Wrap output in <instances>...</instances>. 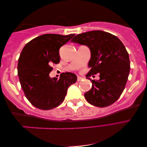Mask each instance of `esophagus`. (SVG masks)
<instances>
[{
  "instance_id": "1",
  "label": "esophagus",
  "mask_w": 147,
  "mask_h": 147,
  "mask_svg": "<svg viewBox=\"0 0 147 147\" xmlns=\"http://www.w3.org/2000/svg\"><path fill=\"white\" fill-rule=\"evenodd\" d=\"M83 78L82 77H79V76H78V81H81V80H83Z\"/></svg>"
}]
</instances>
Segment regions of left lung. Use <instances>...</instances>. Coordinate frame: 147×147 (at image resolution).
Wrapping results in <instances>:
<instances>
[{
  "label": "left lung",
  "instance_id": "1",
  "mask_svg": "<svg viewBox=\"0 0 147 147\" xmlns=\"http://www.w3.org/2000/svg\"><path fill=\"white\" fill-rule=\"evenodd\" d=\"M71 42L87 46L90 51L86 79L92 82L91 89L85 98L96 107L109 106L119 99L128 80L130 62L124 44L119 38L102 30H93L76 35ZM100 74V79L89 78Z\"/></svg>",
  "mask_w": 147,
  "mask_h": 147
}]
</instances>
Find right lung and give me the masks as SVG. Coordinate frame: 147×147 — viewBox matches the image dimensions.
I'll return each instance as SVG.
<instances>
[{"mask_svg": "<svg viewBox=\"0 0 147 147\" xmlns=\"http://www.w3.org/2000/svg\"><path fill=\"white\" fill-rule=\"evenodd\" d=\"M75 34H46L34 38L21 51L18 74L26 98L34 106L42 110L56 107L63 102L69 86L77 81L76 74L62 73L51 78V64L60 62L59 49Z\"/></svg>", "mask_w": 147, "mask_h": 147, "instance_id": "obj_1", "label": "right lung"}]
</instances>
